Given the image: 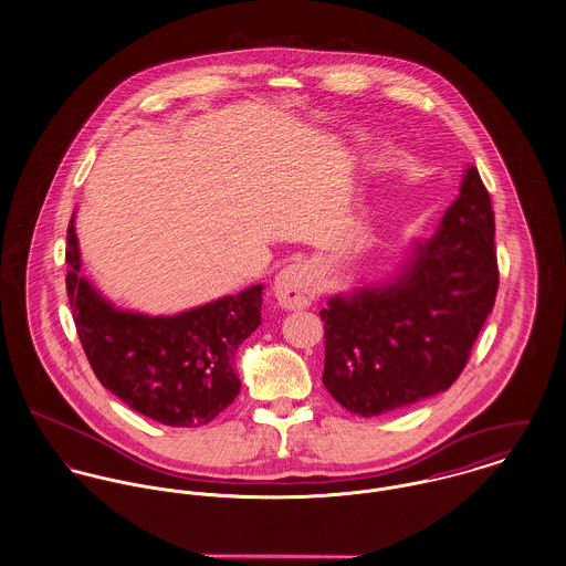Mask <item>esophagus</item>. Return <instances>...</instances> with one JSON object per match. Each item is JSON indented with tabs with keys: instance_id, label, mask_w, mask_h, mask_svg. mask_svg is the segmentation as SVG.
I'll return each instance as SVG.
<instances>
[{
	"instance_id": "esophagus-1",
	"label": "esophagus",
	"mask_w": 566,
	"mask_h": 566,
	"mask_svg": "<svg viewBox=\"0 0 566 566\" xmlns=\"http://www.w3.org/2000/svg\"><path fill=\"white\" fill-rule=\"evenodd\" d=\"M316 273L307 262H295L282 269L273 282V295L284 310H304L314 302Z\"/></svg>"
}]
</instances>
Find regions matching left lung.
Returning a JSON list of instances; mask_svg holds the SVG:
<instances>
[{
	"instance_id": "1",
	"label": "left lung",
	"mask_w": 566,
	"mask_h": 566,
	"mask_svg": "<svg viewBox=\"0 0 566 566\" xmlns=\"http://www.w3.org/2000/svg\"><path fill=\"white\" fill-rule=\"evenodd\" d=\"M495 219L479 170L431 239H413L381 280L327 300V391L350 413L381 416L446 391L468 364L497 293Z\"/></svg>"
}]
</instances>
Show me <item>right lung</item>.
I'll return each instance as SVG.
<instances>
[{
    "mask_svg": "<svg viewBox=\"0 0 566 566\" xmlns=\"http://www.w3.org/2000/svg\"><path fill=\"white\" fill-rule=\"evenodd\" d=\"M66 243L69 302L103 388L166 427L209 424L241 390L234 355L261 325L264 286L153 316L112 304L80 273L75 213Z\"/></svg>",
    "mask_w": 566,
    "mask_h": 566,
    "instance_id": "1",
    "label": "right lung"
}]
</instances>
